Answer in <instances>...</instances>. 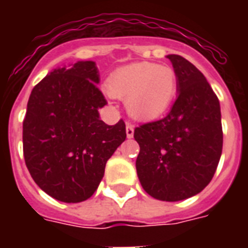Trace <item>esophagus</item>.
I'll list each match as a JSON object with an SVG mask.
<instances>
[{
    "instance_id": "34e87169",
    "label": "esophagus",
    "mask_w": 248,
    "mask_h": 248,
    "mask_svg": "<svg viewBox=\"0 0 248 248\" xmlns=\"http://www.w3.org/2000/svg\"><path fill=\"white\" fill-rule=\"evenodd\" d=\"M126 135H127L128 139H131L132 136H134V124L130 121L126 122Z\"/></svg>"
}]
</instances>
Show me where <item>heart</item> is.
Returning <instances> with one entry per match:
<instances>
[{"label":"heart","mask_w":248,"mask_h":248,"mask_svg":"<svg viewBox=\"0 0 248 248\" xmlns=\"http://www.w3.org/2000/svg\"><path fill=\"white\" fill-rule=\"evenodd\" d=\"M109 93L126 97L131 116L140 120L155 118L165 113L177 90L172 68L155 63H135L117 69L108 79Z\"/></svg>","instance_id":"heart-1"}]
</instances>
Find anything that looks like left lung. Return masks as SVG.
Listing matches in <instances>:
<instances>
[{
    "label": "left lung",
    "mask_w": 248,
    "mask_h": 248,
    "mask_svg": "<svg viewBox=\"0 0 248 248\" xmlns=\"http://www.w3.org/2000/svg\"><path fill=\"white\" fill-rule=\"evenodd\" d=\"M177 76V95L169 114L135 128L140 147L136 171L155 200L175 202L203 190L223 151L219 99L204 76L179 55L167 56Z\"/></svg>",
    "instance_id": "1"
}]
</instances>
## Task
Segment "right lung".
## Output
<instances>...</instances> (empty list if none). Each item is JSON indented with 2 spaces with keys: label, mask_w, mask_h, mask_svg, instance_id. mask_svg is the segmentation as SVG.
I'll use <instances>...</instances> for the list:
<instances>
[{
  "label": "right lung",
  "mask_w": 248,
  "mask_h": 248,
  "mask_svg": "<svg viewBox=\"0 0 248 248\" xmlns=\"http://www.w3.org/2000/svg\"><path fill=\"white\" fill-rule=\"evenodd\" d=\"M93 62L52 71L33 87L23 121V153L36 184L67 203L93 196L107 161L126 139V124L99 118L108 104Z\"/></svg>",
  "instance_id": "1"
}]
</instances>
